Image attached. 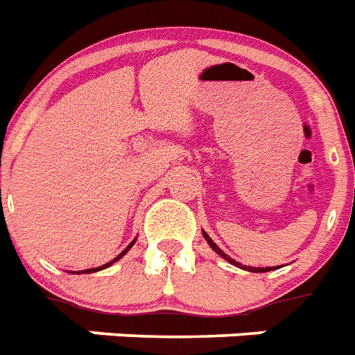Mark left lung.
Returning <instances> with one entry per match:
<instances>
[{
  "instance_id": "8db88e82",
  "label": "left lung",
  "mask_w": 355,
  "mask_h": 355,
  "mask_svg": "<svg viewBox=\"0 0 355 355\" xmlns=\"http://www.w3.org/2000/svg\"><path fill=\"white\" fill-rule=\"evenodd\" d=\"M201 232H203V238H205V240H207V243H209V245H211V248H212V251H216V253L220 254V257H222V258H225L227 262H231L232 266H236V268H242V269H248V271H251V273H266V271H273V269H275V268H251V266H242V263H240V262H236V260H232L231 257H227V254L223 253L222 249L218 248L216 243L212 242V240H211V236H209V234H207L205 231H201Z\"/></svg>"
}]
</instances>
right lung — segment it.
Segmentation results:
<instances>
[{"mask_svg": "<svg viewBox=\"0 0 355 355\" xmlns=\"http://www.w3.org/2000/svg\"><path fill=\"white\" fill-rule=\"evenodd\" d=\"M133 243H135V240H133V242H132V243H130L128 248L124 249L123 253L119 254V257H115V258H113L112 262H107V263H104V266H101V268H93V269H84V271H76V273H95V271H101V269H106V268H110V266H112V263H113V262H117L119 258H123V257H124V254L128 253L130 249H132V245H133Z\"/></svg>", "mask_w": 355, "mask_h": 355, "instance_id": "right-lung-1", "label": "right lung"}]
</instances>
